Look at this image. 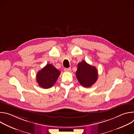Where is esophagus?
Wrapping results in <instances>:
<instances>
[{
  "instance_id": "34e87169",
  "label": "esophagus",
  "mask_w": 134,
  "mask_h": 134,
  "mask_svg": "<svg viewBox=\"0 0 134 134\" xmlns=\"http://www.w3.org/2000/svg\"><path fill=\"white\" fill-rule=\"evenodd\" d=\"M64 71H71V68H65L64 69Z\"/></svg>"
}]
</instances>
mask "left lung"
Returning <instances> with one entry per match:
<instances>
[{
  "mask_svg": "<svg viewBox=\"0 0 134 134\" xmlns=\"http://www.w3.org/2000/svg\"><path fill=\"white\" fill-rule=\"evenodd\" d=\"M76 76L81 85L85 87L91 86L98 78L96 67L88 64L84 60L79 63Z\"/></svg>",
  "mask_w": 134,
  "mask_h": 134,
  "instance_id": "obj_1",
  "label": "left lung"
}]
</instances>
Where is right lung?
I'll return each mask as SVG.
<instances>
[{
	"label": "right lung",
	"instance_id": "1",
	"mask_svg": "<svg viewBox=\"0 0 134 134\" xmlns=\"http://www.w3.org/2000/svg\"><path fill=\"white\" fill-rule=\"evenodd\" d=\"M60 71L52 65L47 64L36 74V81L43 88H49L53 86L58 79Z\"/></svg>",
	"mask_w": 134,
	"mask_h": 134
}]
</instances>
